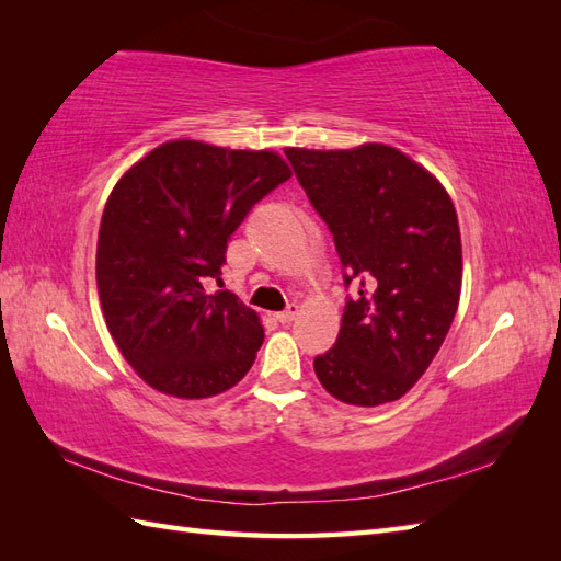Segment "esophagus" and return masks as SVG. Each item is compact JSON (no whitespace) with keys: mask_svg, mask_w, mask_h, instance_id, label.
Instances as JSON below:
<instances>
[{"mask_svg":"<svg viewBox=\"0 0 561 561\" xmlns=\"http://www.w3.org/2000/svg\"><path fill=\"white\" fill-rule=\"evenodd\" d=\"M296 316H299V306H296V304H289V306H287V311H282V313H277L274 318H277L279 323H291V320H294Z\"/></svg>","mask_w":561,"mask_h":561,"instance_id":"esophagus-1","label":"esophagus"}]
</instances>
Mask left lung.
<instances>
[{"label":"left lung","mask_w":561,"mask_h":561,"mask_svg":"<svg viewBox=\"0 0 561 561\" xmlns=\"http://www.w3.org/2000/svg\"><path fill=\"white\" fill-rule=\"evenodd\" d=\"M335 238L354 284L335 347L313 368L332 398L356 408L400 400L444 344L458 311L462 248L446 187L388 145L284 149Z\"/></svg>","instance_id":"1"}]
</instances>
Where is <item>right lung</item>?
<instances>
[{"label":"right lung","instance_id":"add662e5","mask_svg":"<svg viewBox=\"0 0 561 561\" xmlns=\"http://www.w3.org/2000/svg\"><path fill=\"white\" fill-rule=\"evenodd\" d=\"M277 151L173 139L123 173L105 202L96 284L105 325L137 376L163 396L233 388L265 330L221 284L226 243L250 207L289 181Z\"/></svg>","mask_w":561,"mask_h":561}]
</instances>
